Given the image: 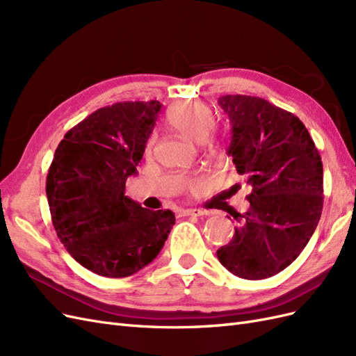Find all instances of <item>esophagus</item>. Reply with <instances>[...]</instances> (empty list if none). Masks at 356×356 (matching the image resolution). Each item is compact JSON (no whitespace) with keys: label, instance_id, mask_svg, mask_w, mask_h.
I'll return each instance as SVG.
<instances>
[{"label":"esophagus","instance_id":"1","mask_svg":"<svg viewBox=\"0 0 356 356\" xmlns=\"http://www.w3.org/2000/svg\"><path fill=\"white\" fill-rule=\"evenodd\" d=\"M182 212H184V215H196V217H200V215L204 213L202 209H186Z\"/></svg>","mask_w":356,"mask_h":356}]
</instances>
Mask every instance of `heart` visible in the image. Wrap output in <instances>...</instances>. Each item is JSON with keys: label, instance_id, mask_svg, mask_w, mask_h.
<instances>
[{"label": "heart", "instance_id": "obj_1", "mask_svg": "<svg viewBox=\"0 0 356 356\" xmlns=\"http://www.w3.org/2000/svg\"><path fill=\"white\" fill-rule=\"evenodd\" d=\"M168 126L177 134L191 141L202 144L207 141L213 127V115L204 104L200 102H177L170 106L166 114ZM153 141H149L148 148ZM190 186L195 187L196 182Z\"/></svg>", "mask_w": 356, "mask_h": 356}]
</instances>
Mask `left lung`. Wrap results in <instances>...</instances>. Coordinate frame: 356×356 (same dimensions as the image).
Returning a JSON list of instances; mask_svg holds the SVG:
<instances>
[{
  "mask_svg": "<svg viewBox=\"0 0 356 356\" xmlns=\"http://www.w3.org/2000/svg\"><path fill=\"white\" fill-rule=\"evenodd\" d=\"M218 105L232 124L227 156L252 191L217 257L233 275L258 281L282 272L314 234L324 203L322 161L294 114L246 95L220 96Z\"/></svg>",
  "mask_w": 356,
  "mask_h": 356,
  "instance_id": "1",
  "label": "left lung"
}]
</instances>
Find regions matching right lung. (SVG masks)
I'll return each mask as SVG.
<instances>
[{"instance_id":"right-lung-1","label":"right lung","mask_w":356,"mask_h":356,"mask_svg":"<svg viewBox=\"0 0 356 356\" xmlns=\"http://www.w3.org/2000/svg\"><path fill=\"white\" fill-rule=\"evenodd\" d=\"M161 104L118 102L96 110L59 143L46 193L53 227L75 261L105 277H126L152 263L175 215L124 196L136 175Z\"/></svg>"}]
</instances>
